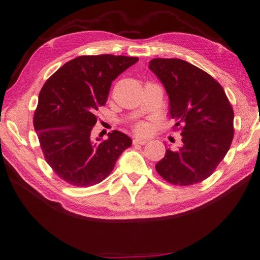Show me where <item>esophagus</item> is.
Here are the masks:
<instances>
[{
  "instance_id": "obj_1",
  "label": "esophagus",
  "mask_w": 260,
  "mask_h": 260,
  "mask_svg": "<svg viewBox=\"0 0 260 260\" xmlns=\"http://www.w3.org/2000/svg\"><path fill=\"white\" fill-rule=\"evenodd\" d=\"M147 143L146 140H142V138H135V140H133V144L134 145H145Z\"/></svg>"
}]
</instances>
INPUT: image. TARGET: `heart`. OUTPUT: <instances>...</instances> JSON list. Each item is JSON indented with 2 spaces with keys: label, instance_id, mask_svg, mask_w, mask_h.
<instances>
[{
  "label": "heart",
  "instance_id": "b5f03b06",
  "mask_svg": "<svg viewBox=\"0 0 260 260\" xmlns=\"http://www.w3.org/2000/svg\"><path fill=\"white\" fill-rule=\"evenodd\" d=\"M134 131H135V133H137L138 135H147L150 132V125L148 123H145V122L138 123L135 125Z\"/></svg>",
  "mask_w": 260,
  "mask_h": 260
}]
</instances>
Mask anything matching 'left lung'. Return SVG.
I'll list each match as a JSON object with an SVG mask.
<instances>
[{
  "label": "left lung",
  "mask_w": 260,
  "mask_h": 260,
  "mask_svg": "<svg viewBox=\"0 0 260 260\" xmlns=\"http://www.w3.org/2000/svg\"><path fill=\"white\" fill-rule=\"evenodd\" d=\"M149 70L170 99V114L182 133L183 146L166 150L155 165L168 183L203 182L224 159L234 137V111L224 88L206 72L179 58H154Z\"/></svg>",
  "instance_id": "left-lung-1"
}]
</instances>
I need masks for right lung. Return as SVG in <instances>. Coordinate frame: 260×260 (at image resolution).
<instances>
[{"instance_id": "obj_1", "label": "right lung", "mask_w": 260, "mask_h": 260, "mask_svg": "<svg viewBox=\"0 0 260 260\" xmlns=\"http://www.w3.org/2000/svg\"><path fill=\"white\" fill-rule=\"evenodd\" d=\"M137 61L138 57L111 54L78 56L59 68L42 87L34 128L46 162L64 182L77 187L101 183L132 145L119 131L108 133L102 142L93 141L90 133L112 82Z\"/></svg>"}]
</instances>
